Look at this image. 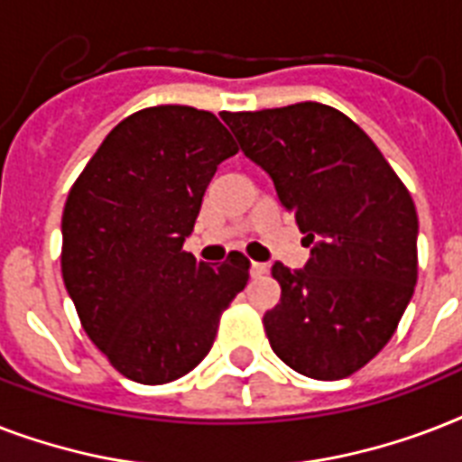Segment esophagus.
Segmentation results:
<instances>
[{"mask_svg": "<svg viewBox=\"0 0 462 462\" xmlns=\"http://www.w3.org/2000/svg\"><path fill=\"white\" fill-rule=\"evenodd\" d=\"M249 273H252V278H261L263 273H268V266H266V263H259V261H252V266H249Z\"/></svg>", "mask_w": 462, "mask_h": 462, "instance_id": "1", "label": "esophagus"}]
</instances>
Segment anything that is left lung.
I'll return each instance as SVG.
<instances>
[{"instance_id":"8db88e82","label":"left lung","mask_w":462,"mask_h":462,"mask_svg":"<svg viewBox=\"0 0 462 462\" xmlns=\"http://www.w3.org/2000/svg\"><path fill=\"white\" fill-rule=\"evenodd\" d=\"M220 117L311 245L304 268L275 261L281 304L263 316L271 347L304 376L345 379L379 355L415 292L412 196L374 141L328 105Z\"/></svg>"}]
</instances>
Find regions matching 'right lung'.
<instances>
[{
	"label": "right lung",
	"instance_id": "add662e5",
	"mask_svg": "<svg viewBox=\"0 0 462 462\" xmlns=\"http://www.w3.org/2000/svg\"><path fill=\"white\" fill-rule=\"evenodd\" d=\"M235 153L216 115L160 105L119 122L69 191L64 285L83 330L126 379L191 372L249 281L239 252L210 266L181 249L217 165Z\"/></svg>",
	"mask_w": 462,
	"mask_h": 462
}]
</instances>
